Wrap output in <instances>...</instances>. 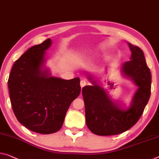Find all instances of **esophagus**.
Wrapping results in <instances>:
<instances>
[{"label": "esophagus", "instance_id": "esophagus-1", "mask_svg": "<svg viewBox=\"0 0 159 159\" xmlns=\"http://www.w3.org/2000/svg\"><path fill=\"white\" fill-rule=\"evenodd\" d=\"M87 82L85 81V80H81V82H80V86H81V87L82 88L84 86H85V85H87Z\"/></svg>", "mask_w": 159, "mask_h": 159}]
</instances>
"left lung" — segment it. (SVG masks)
I'll return each instance as SVG.
<instances>
[{
  "instance_id": "obj_1",
  "label": "left lung",
  "mask_w": 159,
  "mask_h": 159,
  "mask_svg": "<svg viewBox=\"0 0 159 159\" xmlns=\"http://www.w3.org/2000/svg\"><path fill=\"white\" fill-rule=\"evenodd\" d=\"M131 55L130 60L121 66L124 77L137 87L129 105L112 100L104 88L98 84L99 77L87 75L92 85L82 88L85 118L88 129L99 136L116 135L135 124L142 114L151 95V75L142 50L128 43Z\"/></svg>"
}]
</instances>
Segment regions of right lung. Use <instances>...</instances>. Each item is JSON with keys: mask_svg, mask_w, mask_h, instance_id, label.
Instances as JSON below:
<instances>
[{"mask_svg": "<svg viewBox=\"0 0 159 159\" xmlns=\"http://www.w3.org/2000/svg\"><path fill=\"white\" fill-rule=\"evenodd\" d=\"M51 39L29 48L15 62L8 78L13 110L18 121L34 132L59 131L73 100L81 91L80 78L52 76L46 67V50Z\"/></svg>", "mask_w": 159, "mask_h": 159, "instance_id": "add662e5", "label": "right lung"}]
</instances>
